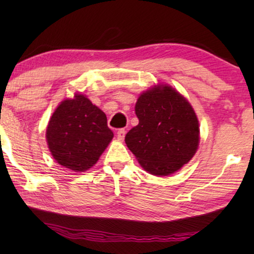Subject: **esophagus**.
I'll use <instances>...</instances> for the list:
<instances>
[{"instance_id": "34e87169", "label": "esophagus", "mask_w": 254, "mask_h": 254, "mask_svg": "<svg viewBox=\"0 0 254 254\" xmlns=\"http://www.w3.org/2000/svg\"><path fill=\"white\" fill-rule=\"evenodd\" d=\"M125 135H126V129H125V128H120V129L117 131V137L119 138L120 141L124 140Z\"/></svg>"}]
</instances>
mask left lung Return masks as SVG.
<instances>
[{"label":"left lung","instance_id":"left-lung-1","mask_svg":"<svg viewBox=\"0 0 254 254\" xmlns=\"http://www.w3.org/2000/svg\"><path fill=\"white\" fill-rule=\"evenodd\" d=\"M135 113L138 125L125 142L145 171L172 175L195 155L199 121L190 104L172 86L158 84L141 93Z\"/></svg>","mask_w":254,"mask_h":254}]
</instances>
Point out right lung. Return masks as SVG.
Returning a JSON list of instances; mask_svg holds the SVG:
<instances>
[{
	"mask_svg": "<svg viewBox=\"0 0 254 254\" xmlns=\"http://www.w3.org/2000/svg\"><path fill=\"white\" fill-rule=\"evenodd\" d=\"M113 138L102 110L76 93L54 111L46 129L52 156L59 164L75 172H84L98 161Z\"/></svg>",
	"mask_w": 254,
	"mask_h": 254,
	"instance_id": "1",
	"label": "right lung"
}]
</instances>
